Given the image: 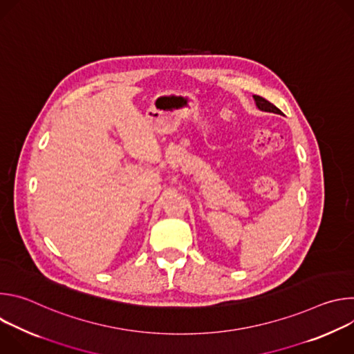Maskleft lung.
<instances>
[{"mask_svg":"<svg viewBox=\"0 0 354 354\" xmlns=\"http://www.w3.org/2000/svg\"><path fill=\"white\" fill-rule=\"evenodd\" d=\"M255 100H257V106L261 109V111H265V112H273V113H281V111L279 108H276L273 104H270L269 100H266L265 97L259 96V95H254Z\"/></svg>","mask_w":354,"mask_h":354,"instance_id":"1","label":"left lung"}]
</instances>
